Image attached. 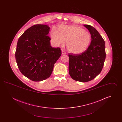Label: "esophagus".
I'll return each mask as SVG.
<instances>
[{"instance_id":"1","label":"esophagus","mask_w":122,"mask_h":122,"mask_svg":"<svg viewBox=\"0 0 122 122\" xmlns=\"http://www.w3.org/2000/svg\"><path fill=\"white\" fill-rule=\"evenodd\" d=\"M62 53L63 55H65V54H66V52H65L64 50H62Z\"/></svg>"}]
</instances>
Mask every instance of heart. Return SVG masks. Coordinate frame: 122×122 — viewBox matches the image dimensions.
Masks as SVG:
<instances>
[{"label": "heart", "mask_w": 122, "mask_h": 122, "mask_svg": "<svg viewBox=\"0 0 122 122\" xmlns=\"http://www.w3.org/2000/svg\"><path fill=\"white\" fill-rule=\"evenodd\" d=\"M59 29V31L54 29L51 33L56 45H64L66 41L68 50L74 54L81 53L87 49L91 41V35L88 31L76 25H61Z\"/></svg>", "instance_id": "1"}]
</instances>
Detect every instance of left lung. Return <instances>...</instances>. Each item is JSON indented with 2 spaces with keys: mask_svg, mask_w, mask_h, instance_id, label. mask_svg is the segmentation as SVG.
I'll list each match as a JSON object with an SVG mask.
<instances>
[{
  "mask_svg": "<svg viewBox=\"0 0 122 122\" xmlns=\"http://www.w3.org/2000/svg\"><path fill=\"white\" fill-rule=\"evenodd\" d=\"M91 35L92 41L87 50L81 54H70L69 71L76 81H91L101 73L106 58L105 43L93 26L84 25Z\"/></svg>",
  "mask_w": 122,
  "mask_h": 122,
  "instance_id": "obj_1",
  "label": "left lung"
}]
</instances>
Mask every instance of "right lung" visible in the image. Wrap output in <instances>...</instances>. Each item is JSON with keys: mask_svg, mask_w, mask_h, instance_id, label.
<instances>
[{"mask_svg": "<svg viewBox=\"0 0 122 122\" xmlns=\"http://www.w3.org/2000/svg\"><path fill=\"white\" fill-rule=\"evenodd\" d=\"M50 27L35 25L19 38L15 53L20 72L30 80L41 81L51 75L54 64L61 55L60 48L52 47L47 35Z\"/></svg>", "mask_w": 122, "mask_h": 122, "instance_id": "1", "label": "right lung"}]
</instances>
